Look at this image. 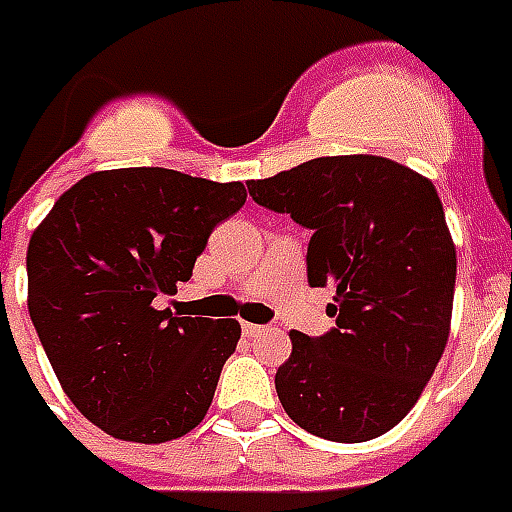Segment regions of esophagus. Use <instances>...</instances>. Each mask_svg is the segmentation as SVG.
Returning a JSON list of instances; mask_svg holds the SVG:
<instances>
[{
    "instance_id": "1",
    "label": "esophagus",
    "mask_w": 512,
    "mask_h": 512,
    "mask_svg": "<svg viewBox=\"0 0 512 512\" xmlns=\"http://www.w3.org/2000/svg\"><path fill=\"white\" fill-rule=\"evenodd\" d=\"M242 331H245V336H250V339H253V336H259L264 328L262 325H253V322H242Z\"/></svg>"
}]
</instances>
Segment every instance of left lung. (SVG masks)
<instances>
[{"mask_svg":"<svg viewBox=\"0 0 512 512\" xmlns=\"http://www.w3.org/2000/svg\"><path fill=\"white\" fill-rule=\"evenodd\" d=\"M311 228L308 284L336 286L325 336L292 331L278 400L311 436L361 444L400 424L444 355L458 256L433 181L372 154L308 159L248 181Z\"/></svg>","mask_w":512,"mask_h":512,"instance_id":"8db88e82","label":"left lung"}]
</instances>
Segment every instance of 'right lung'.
Here are the masks:
<instances>
[{"label": "right lung", "instance_id": "add662e5", "mask_svg": "<svg viewBox=\"0 0 512 512\" xmlns=\"http://www.w3.org/2000/svg\"><path fill=\"white\" fill-rule=\"evenodd\" d=\"M242 181L165 168L99 170L65 190L27 248V308L79 413L107 436L165 444L204 422L239 322L159 306L190 281Z\"/></svg>", "mask_w": 512, "mask_h": 512}]
</instances>
